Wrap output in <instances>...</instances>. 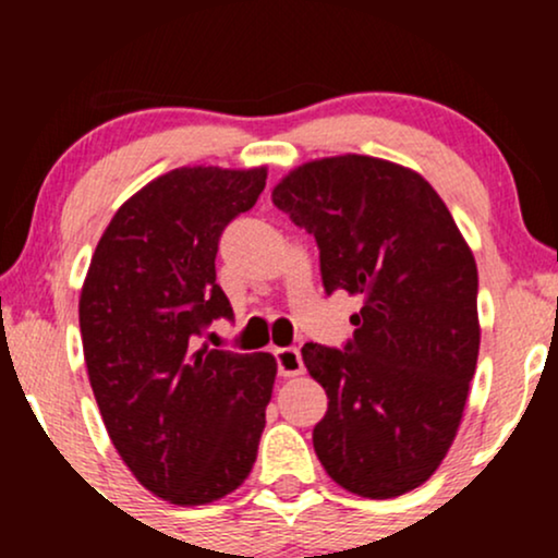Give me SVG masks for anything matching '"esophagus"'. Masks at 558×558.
Returning <instances> with one entry per match:
<instances>
[{"instance_id": "1", "label": "esophagus", "mask_w": 558, "mask_h": 558, "mask_svg": "<svg viewBox=\"0 0 558 558\" xmlns=\"http://www.w3.org/2000/svg\"><path fill=\"white\" fill-rule=\"evenodd\" d=\"M275 362H278L280 377H296L304 373V362H301V351L296 349V345L275 349Z\"/></svg>"}]
</instances>
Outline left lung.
Wrapping results in <instances>:
<instances>
[{
  "instance_id": "8db88e82",
  "label": "left lung",
  "mask_w": 558,
  "mask_h": 558,
  "mask_svg": "<svg viewBox=\"0 0 558 558\" xmlns=\"http://www.w3.org/2000/svg\"><path fill=\"white\" fill-rule=\"evenodd\" d=\"M272 204L315 235L325 293L362 301L343 349H301L328 393L317 459L356 496L414 490L457 438L477 367L475 257L433 185L386 159L306 162Z\"/></svg>"
}]
</instances>
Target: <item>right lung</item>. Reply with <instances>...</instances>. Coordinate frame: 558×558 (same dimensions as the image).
I'll use <instances>...</instances> for the list:
<instances>
[{
    "label": "right lung",
    "mask_w": 558,
    "mask_h": 558,
    "mask_svg": "<svg viewBox=\"0 0 558 558\" xmlns=\"http://www.w3.org/2000/svg\"><path fill=\"white\" fill-rule=\"evenodd\" d=\"M267 170L178 168L133 194L96 243L78 317L88 380L128 470L178 506L217 501L257 462L272 354L196 349L233 319L215 257Z\"/></svg>",
    "instance_id": "obj_1"
}]
</instances>
